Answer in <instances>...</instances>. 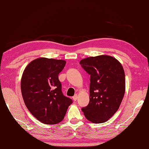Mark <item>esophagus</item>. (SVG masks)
I'll use <instances>...</instances> for the list:
<instances>
[{"label": "esophagus", "mask_w": 149, "mask_h": 149, "mask_svg": "<svg viewBox=\"0 0 149 149\" xmlns=\"http://www.w3.org/2000/svg\"><path fill=\"white\" fill-rule=\"evenodd\" d=\"M72 99H73V100H74V101L77 100L78 99V95H75L74 96L72 97Z\"/></svg>", "instance_id": "esophagus-1"}]
</instances>
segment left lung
Returning a JSON list of instances; mask_svg holds the SVG:
<instances>
[{
    "label": "left lung",
    "instance_id": "1",
    "mask_svg": "<svg viewBox=\"0 0 149 149\" xmlns=\"http://www.w3.org/2000/svg\"><path fill=\"white\" fill-rule=\"evenodd\" d=\"M82 68L90 74L89 102L82 108L86 119L102 123L118 110L125 92L123 67L113 57L100 55L80 61Z\"/></svg>",
    "mask_w": 149,
    "mask_h": 149
}]
</instances>
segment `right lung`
Wrapping results in <instances>:
<instances>
[{"label": "right lung", "instance_id": "obj_1", "mask_svg": "<svg viewBox=\"0 0 149 149\" xmlns=\"http://www.w3.org/2000/svg\"><path fill=\"white\" fill-rule=\"evenodd\" d=\"M66 61L40 58L24 69L21 81L22 96L26 108L46 125H56L64 118L72 100L64 96L58 74Z\"/></svg>", "mask_w": 149, "mask_h": 149}]
</instances>
